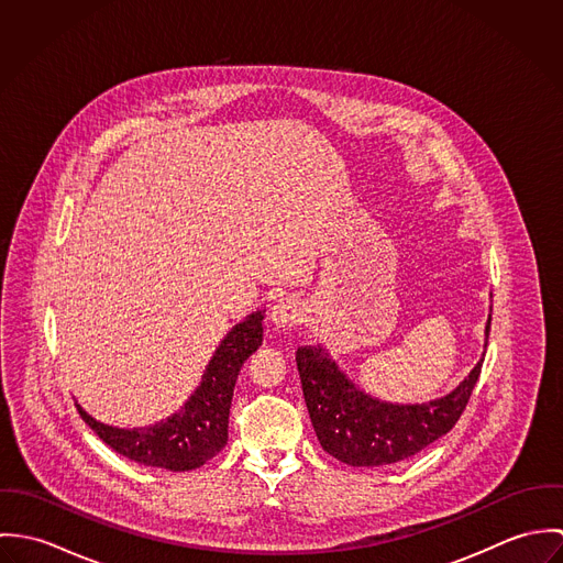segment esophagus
I'll return each mask as SVG.
<instances>
[{"label":"esophagus","mask_w":563,"mask_h":563,"mask_svg":"<svg viewBox=\"0 0 563 563\" xmlns=\"http://www.w3.org/2000/svg\"><path fill=\"white\" fill-rule=\"evenodd\" d=\"M271 321L279 329H290L303 321V308L297 297H282L271 308Z\"/></svg>","instance_id":"esophagus-1"}]
</instances>
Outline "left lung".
<instances>
[{
	"instance_id": "8db88e82",
	"label": "left lung",
	"mask_w": 563,
	"mask_h": 563,
	"mask_svg": "<svg viewBox=\"0 0 563 563\" xmlns=\"http://www.w3.org/2000/svg\"><path fill=\"white\" fill-rule=\"evenodd\" d=\"M489 322L492 317L485 335ZM482 366L483 357L442 399L397 405L362 393L321 346L297 349V368L317 438L331 457L349 466L397 464L449 433L468 405Z\"/></svg>"
}]
</instances>
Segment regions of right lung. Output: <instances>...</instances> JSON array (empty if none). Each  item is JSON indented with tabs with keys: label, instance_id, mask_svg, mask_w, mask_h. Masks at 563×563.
Instances as JSON below:
<instances>
[{
	"label": "right lung",
	"instance_id": "obj_1",
	"mask_svg": "<svg viewBox=\"0 0 563 563\" xmlns=\"http://www.w3.org/2000/svg\"><path fill=\"white\" fill-rule=\"evenodd\" d=\"M262 312H253L225 335L195 395L166 420L143 429H117L97 422L78 405L81 420L110 449L139 464L173 473L203 466L228 444L236 377L244 360L262 344Z\"/></svg>",
	"mask_w": 563,
	"mask_h": 563
}]
</instances>
